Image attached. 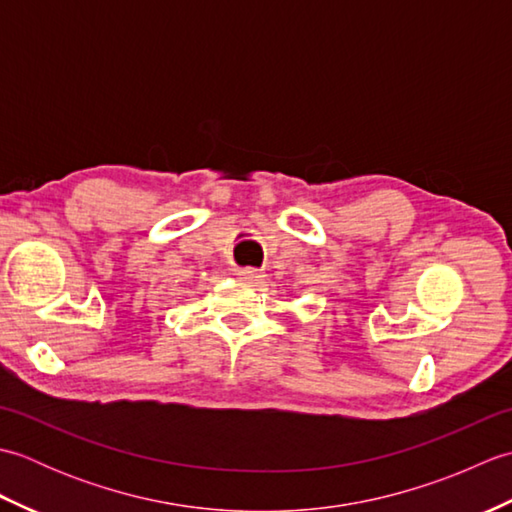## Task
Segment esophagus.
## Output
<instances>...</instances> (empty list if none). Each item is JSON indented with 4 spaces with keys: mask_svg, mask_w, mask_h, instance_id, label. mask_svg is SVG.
Wrapping results in <instances>:
<instances>
[{
    "mask_svg": "<svg viewBox=\"0 0 512 512\" xmlns=\"http://www.w3.org/2000/svg\"><path fill=\"white\" fill-rule=\"evenodd\" d=\"M237 275H239V279L246 281V284H259V281L264 279V275L259 273L257 268H239Z\"/></svg>",
    "mask_w": 512,
    "mask_h": 512,
    "instance_id": "obj_1",
    "label": "esophagus"
}]
</instances>
